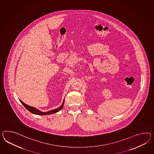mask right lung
Wrapping results in <instances>:
<instances>
[{
	"mask_svg": "<svg viewBox=\"0 0 154 154\" xmlns=\"http://www.w3.org/2000/svg\"><path fill=\"white\" fill-rule=\"evenodd\" d=\"M20 102L22 103L23 104L24 106H25V108L27 109L28 111H29L30 112H31L32 113H33V114H37V115H48V114H54V113H55L56 112H59L60 110H61L63 107V104H64V100H63V103L62 104V105L61 106H60L59 108L55 109L54 110H50V111H48V112H42L40 110L37 109L35 108L34 107H32L31 106H29L27 104L24 103L22 100H20Z\"/></svg>",
	"mask_w": 154,
	"mask_h": 154,
	"instance_id": "obj_1",
	"label": "right lung"
}]
</instances>
